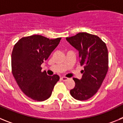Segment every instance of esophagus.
<instances>
[{"instance_id":"esophagus-1","label":"esophagus","mask_w":123,"mask_h":123,"mask_svg":"<svg viewBox=\"0 0 123 123\" xmlns=\"http://www.w3.org/2000/svg\"><path fill=\"white\" fill-rule=\"evenodd\" d=\"M68 78H67V77H62V78H60V79L61 80H62V81H66L67 80V79H68Z\"/></svg>"}]
</instances>
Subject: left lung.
Here are the masks:
<instances>
[{
    "label": "left lung",
    "instance_id": "left-lung-1",
    "mask_svg": "<svg viewBox=\"0 0 123 123\" xmlns=\"http://www.w3.org/2000/svg\"><path fill=\"white\" fill-rule=\"evenodd\" d=\"M66 39L79 51L80 63L84 68L81 79L73 78L75 86L70 94L75 99L86 100L97 92L108 72V49L99 37L87 32Z\"/></svg>",
    "mask_w": 123,
    "mask_h": 123
}]
</instances>
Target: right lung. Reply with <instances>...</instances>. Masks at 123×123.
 <instances>
[{"mask_svg":"<svg viewBox=\"0 0 123 123\" xmlns=\"http://www.w3.org/2000/svg\"><path fill=\"white\" fill-rule=\"evenodd\" d=\"M61 37L49 39L41 35L24 37L15 44L12 53V72L24 94L32 99L44 101L50 97L60 79L42 71L41 65L58 45Z\"/></svg>","mask_w":123,"mask_h":123,"instance_id":"1","label":"right lung"}]
</instances>
